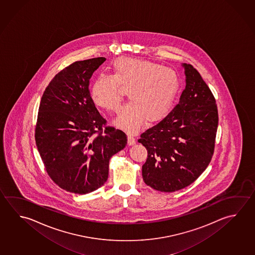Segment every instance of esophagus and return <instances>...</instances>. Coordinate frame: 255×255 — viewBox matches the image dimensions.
Here are the masks:
<instances>
[{
	"label": "esophagus",
	"mask_w": 255,
	"mask_h": 255,
	"mask_svg": "<svg viewBox=\"0 0 255 255\" xmlns=\"http://www.w3.org/2000/svg\"><path fill=\"white\" fill-rule=\"evenodd\" d=\"M127 138H128V144H129V145H133V144H135V138H134L131 134H127Z\"/></svg>",
	"instance_id": "34e87169"
}]
</instances>
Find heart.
<instances>
[{"mask_svg":"<svg viewBox=\"0 0 255 255\" xmlns=\"http://www.w3.org/2000/svg\"><path fill=\"white\" fill-rule=\"evenodd\" d=\"M178 74L170 68L143 59L121 57L112 65V75L99 74L91 97L99 108L116 111L127 91L130 102L119 110L117 125L137 131L144 118L155 121L166 113L178 89Z\"/></svg>","mask_w":255,"mask_h":255,"instance_id":"1","label":"heart"}]
</instances>
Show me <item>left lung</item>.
<instances>
[{
	"label": "left lung",
	"mask_w": 255,
	"mask_h": 255,
	"mask_svg": "<svg viewBox=\"0 0 255 255\" xmlns=\"http://www.w3.org/2000/svg\"><path fill=\"white\" fill-rule=\"evenodd\" d=\"M186 87L178 103L138 141L147 148L144 183L156 191L175 192L193 183L210 164L219 114L209 86L192 64H183Z\"/></svg>",
	"instance_id": "obj_1"
}]
</instances>
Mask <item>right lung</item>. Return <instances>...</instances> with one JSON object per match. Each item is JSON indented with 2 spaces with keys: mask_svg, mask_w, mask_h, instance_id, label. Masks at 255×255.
Returning a JSON list of instances; mask_svg holds the SVG:
<instances>
[{
  "mask_svg": "<svg viewBox=\"0 0 255 255\" xmlns=\"http://www.w3.org/2000/svg\"><path fill=\"white\" fill-rule=\"evenodd\" d=\"M105 57L77 61L45 88L35 128L36 147L50 178L67 192L86 194L107 182L111 156L126 134L99 114L90 97L92 73Z\"/></svg>",
  "mask_w": 255,
  "mask_h": 255,
  "instance_id": "1",
  "label": "right lung"
}]
</instances>
